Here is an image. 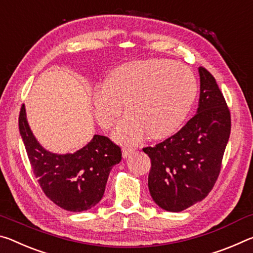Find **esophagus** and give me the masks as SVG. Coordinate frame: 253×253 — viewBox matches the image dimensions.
I'll return each instance as SVG.
<instances>
[{"label": "esophagus", "mask_w": 253, "mask_h": 253, "mask_svg": "<svg viewBox=\"0 0 253 253\" xmlns=\"http://www.w3.org/2000/svg\"><path fill=\"white\" fill-rule=\"evenodd\" d=\"M133 151H134V148H131V147H123V148H122L123 158H127V157H129Z\"/></svg>", "instance_id": "obj_1"}]
</instances>
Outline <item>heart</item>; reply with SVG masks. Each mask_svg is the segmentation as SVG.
<instances>
[{
  "label": "heart",
  "instance_id": "1",
  "mask_svg": "<svg viewBox=\"0 0 253 253\" xmlns=\"http://www.w3.org/2000/svg\"><path fill=\"white\" fill-rule=\"evenodd\" d=\"M197 94V82L187 66L167 59L133 61L111 74L107 85L93 92L98 122L109 127L129 111L114 129L115 139L135 142L144 135L163 139L187 117Z\"/></svg>",
  "mask_w": 253,
  "mask_h": 253
}]
</instances>
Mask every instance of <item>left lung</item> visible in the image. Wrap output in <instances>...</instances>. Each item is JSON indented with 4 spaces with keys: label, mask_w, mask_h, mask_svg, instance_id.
Wrapping results in <instances>:
<instances>
[{
    "label": "left lung",
    "mask_w": 253,
    "mask_h": 253,
    "mask_svg": "<svg viewBox=\"0 0 253 253\" xmlns=\"http://www.w3.org/2000/svg\"><path fill=\"white\" fill-rule=\"evenodd\" d=\"M201 93L197 113L181 129L142 150L151 160L150 195L169 212H181L209 195L221 172L231 133V113L216 81L198 68Z\"/></svg>",
    "instance_id": "1"
}]
</instances>
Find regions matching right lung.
<instances>
[{"label":"right lung","instance_id":"obj_1","mask_svg":"<svg viewBox=\"0 0 253 253\" xmlns=\"http://www.w3.org/2000/svg\"><path fill=\"white\" fill-rule=\"evenodd\" d=\"M19 130L33 175L49 200L70 212L87 211L102 200L111 169L122 159L118 144L107 136L95 134L75 154H51L32 134L24 104L20 110Z\"/></svg>","mask_w":253,"mask_h":253}]
</instances>
